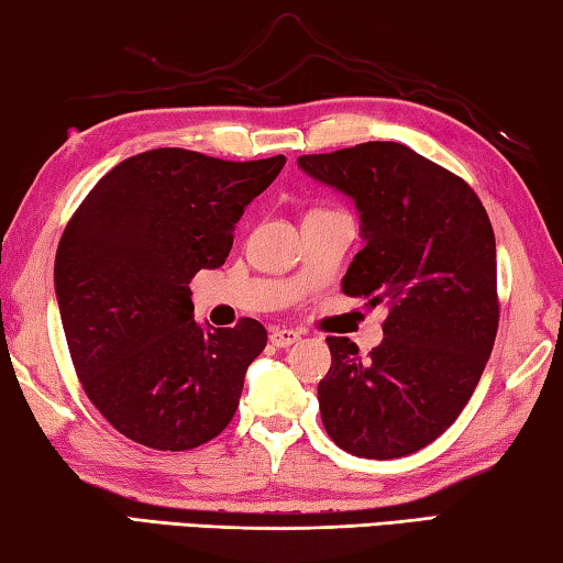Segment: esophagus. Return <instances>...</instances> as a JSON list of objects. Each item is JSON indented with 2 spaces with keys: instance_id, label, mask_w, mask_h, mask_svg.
<instances>
[{
  "instance_id": "34e87169",
  "label": "esophagus",
  "mask_w": 563,
  "mask_h": 563,
  "mask_svg": "<svg viewBox=\"0 0 563 563\" xmlns=\"http://www.w3.org/2000/svg\"><path fill=\"white\" fill-rule=\"evenodd\" d=\"M300 340V332L298 330H288V328H275L271 332V342L275 347H290L295 342Z\"/></svg>"
}]
</instances>
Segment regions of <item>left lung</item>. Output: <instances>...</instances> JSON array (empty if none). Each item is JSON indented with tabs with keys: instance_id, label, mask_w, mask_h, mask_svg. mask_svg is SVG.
Listing matches in <instances>:
<instances>
[{
	"instance_id": "1",
	"label": "left lung",
	"mask_w": 563,
	"mask_h": 563,
	"mask_svg": "<svg viewBox=\"0 0 563 563\" xmlns=\"http://www.w3.org/2000/svg\"><path fill=\"white\" fill-rule=\"evenodd\" d=\"M318 184L347 196L365 247L347 295L387 308L385 340L360 355L328 338L322 424L340 450L395 460L434 442L470 402L497 338V243L474 190L395 141L300 156Z\"/></svg>"
}]
</instances>
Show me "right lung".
<instances>
[{
    "instance_id": "obj_1",
    "label": "right lung",
    "mask_w": 563,
    "mask_h": 563,
    "mask_svg": "<svg viewBox=\"0 0 563 563\" xmlns=\"http://www.w3.org/2000/svg\"><path fill=\"white\" fill-rule=\"evenodd\" d=\"M283 166L144 151L113 166L66 225L54 261L66 345L89 399L129 440L184 452L233 419L268 332L251 318L228 330L196 322L190 278L221 268L235 223Z\"/></svg>"
}]
</instances>
